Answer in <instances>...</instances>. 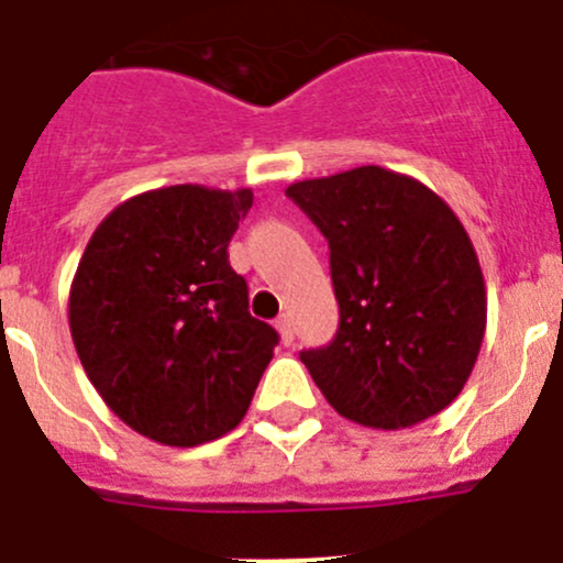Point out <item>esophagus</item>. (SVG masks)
Listing matches in <instances>:
<instances>
[{
    "label": "esophagus",
    "mask_w": 563,
    "mask_h": 563,
    "mask_svg": "<svg viewBox=\"0 0 563 563\" xmlns=\"http://www.w3.org/2000/svg\"><path fill=\"white\" fill-rule=\"evenodd\" d=\"M276 329H278V338H282V343H285V345H290L292 340H296V327H292L290 316H278Z\"/></svg>",
    "instance_id": "1"
}]
</instances>
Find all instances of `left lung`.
Instances as JSON below:
<instances>
[{
  "instance_id": "obj_1",
  "label": "left lung",
  "mask_w": 563,
  "mask_h": 563,
  "mask_svg": "<svg viewBox=\"0 0 563 563\" xmlns=\"http://www.w3.org/2000/svg\"><path fill=\"white\" fill-rule=\"evenodd\" d=\"M285 192L329 240L340 329L327 349L301 352L329 405L374 430L452 405L486 334V282L450 203L376 164Z\"/></svg>"
}]
</instances>
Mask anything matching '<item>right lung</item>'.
Here are the masks:
<instances>
[{
    "label": "right lung",
    "mask_w": 563,
    "mask_h": 563,
    "mask_svg": "<svg viewBox=\"0 0 563 563\" xmlns=\"http://www.w3.org/2000/svg\"><path fill=\"white\" fill-rule=\"evenodd\" d=\"M251 189L175 184L122 200L69 287V332L113 416L164 446H200L245 419L276 329L247 312L229 242Z\"/></svg>",
    "instance_id": "right-lung-1"
}]
</instances>
